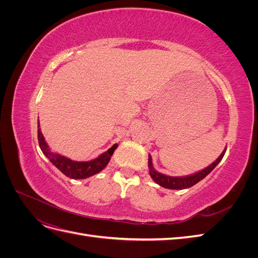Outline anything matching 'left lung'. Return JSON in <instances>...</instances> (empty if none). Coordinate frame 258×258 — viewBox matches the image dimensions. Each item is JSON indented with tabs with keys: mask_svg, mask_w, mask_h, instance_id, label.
<instances>
[{
	"mask_svg": "<svg viewBox=\"0 0 258 258\" xmlns=\"http://www.w3.org/2000/svg\"><path fill=\"white\" fill-rule=\"evenodd\" d=\"M225 152H226V150H224L223 153L220 155V157H218L213 163H211V165L209 167H207L206 169L199 171V172H196V173L190 174V175H186V176H168L166 174L157 172V171H156L153 167L152 157L150 155L148 156V168H150V175L154 179V182H156L162 187H165V188H169V189L189 188V187L200 182L201 179H204L211 172V171H212L217 166V163L223 159Z\"/></svg>",
	"mask_w": 258,
	"mask_h": 258,
	"instance_id": "8db88e82",
	"label": "left lung"
}]
</instances>
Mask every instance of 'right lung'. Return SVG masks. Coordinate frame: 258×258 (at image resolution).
Listing matches in <instances>:
<instances>
[{"label": "right lung", "mask_w": 258, "mask_h": 258, "mask_svg": "<svg viewBox=\"0 0 258 258\" xmlns=\"http://www.w3.org/2000/svg\"><path fill=\"white\" fill-rule=\"evenodd\" d=\"M37 139L43 154L49 159L52 165L57 169H59L61 172L68 177L75 179L87 178L91 175L99 173L100 171H102L106 167L107 163L110 162L114 151L116 150L117 146H118L117 144H114L111 148H108L105 153L101 154L96 159H92L89 161H74L64 157V156L52 153L49 150V146L46 143L45 139L42 135L40 122L37 124Z\"/></svg>", "instance_id": "1"}]
</instances>
